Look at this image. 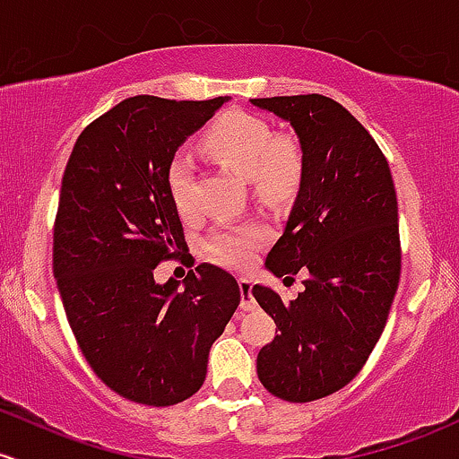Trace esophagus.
<instances>
[{"mask_svg": "<svg viewBox=\"0 0 459 459\" xmlns=\"http://www.w3.org/2000/svg\"><path fill=\"white\" fill-rule=\"evenodd\" d=\"M239 291H241V303L239 307L244 311L256 309V300L253 296V283L248 279H239Z\"/></svg>", "mask_w": 459, "mask_h": 459, "instance_id": "esophagus-1", "label": "esophagus"}]
</instances>
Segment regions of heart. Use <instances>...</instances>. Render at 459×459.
I'll use <instances>...</instances> for the list:
<instances>
[{"mask_svg":"<svg viewBox=\"0 0 459 459\" xmlns=\"http://www.w3.org/2000/svg\"><path fill=\"white\" fill-rule=\"evenodd\" d=\"M204 150L211 156L255 180L268 195H283L294 189L300 176V154L290 141H274L261 119L246 113H229L206 133ZM169 198L180 215L194 211V159L180 150L168 165ZM264 230L255 224L220 229L206 239V255L226 268H241L253 259Z\"/></svg>","mask_w":459,"mask_h":459,"instance_id":"obj_1","label":"heart"}]
</instances>
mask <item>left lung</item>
I'll list each match as a JSON object with an SVG mask.
<instances>
[{"instance_id": "left-lung-1", "label": "left lung", "mask_w": 459, "mask_h": 459, "mask_svg": "<svg viewBox=\"0 0 459 459\" xmlns=\"http://www.w3.org/2000/svg\"><path fill=\"white\" fill-rule=\"evenodd\" d=\"M250 104L290 124L300 145L299 191L265 268L307 274L294 300L253 287L281 331L256 355V375L279 399L309 403L351 384L384 333L401 276L399 204L379 145L335 100Z\"/></svg>"}]
</instances>
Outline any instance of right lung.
I'll return each mask as SVG.
<instances>
[{
	"instance_id": "1",
	"label": "right lung",
	"mask_w": 459,
	"mask_h": 459,
	"mask_svg": "<svg viewBox=\"0 0 459 459\" xmlns=\"http://www.w3.org/2000/svg\"><path fill=\"white\" fill-rule=\"evenodd\" d=\"M229 100L134 95L82 130L65 168L54 226L65 314L95 375L141 405H176L200 390L241 300L235 276L211 264L183 283L154 279L163 259L189 256L169 160Z\"/></svg>"
}]
</instances>
